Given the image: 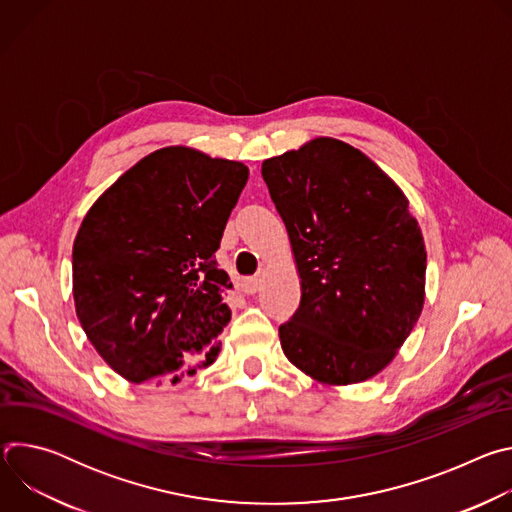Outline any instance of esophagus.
<instances>
[{
    "mask_svg": "<svg viewBox=\"0 0 512 512\" xmlns=\"http://www.w3.org/2000/svg\"><path fill=\"white\" fill-rule=\"evenodd\" d=\"M261 287V279L259 277H245L241 281V291H245V294H257Z\"/></svg>",
    "mask_w": 512,
    "mask_h": 512,
    "instance_id": "34e87169",
    "label": "esophagus"
}]
</instances>
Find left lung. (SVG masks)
Returning <instances> with one entry per match:
<instances>
[{
	"label": "left lung",
	"instance_id": "obj_1",
	"mask_svg": "<svg viewBox=\"0 0 512 512\" xmlns=\"http://www.w3.org/2000/svg\"><path fill=\"white\" fill-rule=\"evenodd\" d=\"M302 277L279 326L298 369L330 385L383 371L413 330L427 255L399 186L352 145L318 137L261 166Z\"/></svg>",
	"mask_w": 512,
	"mask_h": 512
}]
</instances>
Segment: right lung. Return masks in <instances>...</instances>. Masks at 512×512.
<instances>
[{"mask_svg":"<svg viewBox=\"0 0 512 512\" xmlns=\"http://www.w3.org/2000/svg\"><path fill=\"white\" fill-rule=\"evenodd\" d=\"M247 166L164 148L87 212L72 247V294L91 344L131 383L192 377L216 354L233 287L214 259Z\"/></svg>","mask_w":512,"mask_h":512,"instance_id":"1","label":"right lung"}]
</instances>
